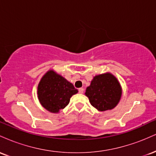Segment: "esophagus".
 I'll use <instances>...</instances> for the list:
<instances>
[{
  "instance_id": "obj_1",
  "label": "esophagus",
  "mask_w": 156,
  "mask_h": 156,
  "mask_svg": "<svg viewBox=\"0 0 156 156\" xmlns=\"http://www.w3.org/2000/svg\"><path fill=\"white\" fill-rule=\"evenodd\" d=\"M83 88H79L78 89V92H79V93H80V94H83Z\"/></svg>"
}]
</instances>
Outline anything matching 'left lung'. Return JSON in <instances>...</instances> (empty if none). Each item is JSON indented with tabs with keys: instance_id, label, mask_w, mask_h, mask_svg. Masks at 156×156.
<instances>
[{
	"instance_id": "left-lung-1",
	"label": "left lung",
	"mask_w": 156,
	"mask_h": 156,
	"mask_svg": "<svg viewBox=\"0 0 156 156\" xmlns=\"http://www.w3.org/2000/svg\"><path fill=\"white\" fill-rule=\"evenodd\" d=\"M122 94L120 83L111 73L94 76L85 92L91 105L100 112L115 108L120 101Z\"/></svg>"
}]
</instances>
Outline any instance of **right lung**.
I'll use <instances>...</instances> for the list:
<instances>
[{
    "label": "right lung",
    "mask_w": 156,
    "mask_h": 156,
    "mask_svg": "<svg viewBox=\"0 0 156 156\" xmlns=\"http://www.w3.org/2000/svg\"><path fill=\"white\" fill-rule=\"evenodd\" d=\"M78 92L72 83L53 69H49L42 77L37 87L39 103L51 113H58L65 108L71 97Z\"/></svg>",
    "instance_id": "add662e5"
}]
</instances>
